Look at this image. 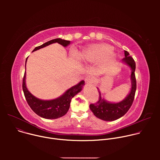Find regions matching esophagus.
<instances>
[{"label":"esophagus","instance_id":"34e87169","mask_svg":"<svg viewBox=\"0 0 160 160\" xmlns=\"http://www.w3.org/2000/svg\"><path fill=\"white\" fill-rule=\"evenodd\" d=\"M96 80V78L92 76V75H89L86 78V82L87 83H92L94 82V81Z\"/></svg>","mask_w":160,"mask_h":160}]
</instances>
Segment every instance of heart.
I'll return each mask as SVG.
<instances>
[{
  "label": "heart",
  "instance_id": "obj_1",
  "mask_svg": "<svg viewBox=\"0 0 160 160\" xmlns=\"http://www.w3.org/2000/svg\"><path fill=\"white\" fill-rule=\"evenodd\" d=\"M73 56L77 57L78 54L75 52ZM80 56L83 61L86 62H95L104 59L111 60L114 58L113 49L106 43L93 44L83 50Z\"/></svg>",
  "mask_w": 160,
  "mask_h": 160
}]
</instances>
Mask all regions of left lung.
<instances>
[{
	"label": "left lung",
	"mask_w": 160,
	"mask_h": 160,
	"mask_svg": "<svg viewBox=\"0 0 160 160\" xmlns=\"http://www.w3.org/2000/svg\"><path fill=\"white\" fill-rule=\"evenodd\" d=\"M122 61L128 65L132 70L130 76L132 88L127 97L123 101L118 103L108 102L101 97V94L98 88L99 94V99L96 103L90 104V109L94 115L98 118L104 121H114L123 117L130 108L134 100L137 88L135 75V62L131 56H129V53L127 51H125V58Z\"/></svg>",
	"instance_id": "obj_1"
}]
</instances>
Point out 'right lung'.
I'll use <instances>...</instances> for the list:
<instances>
[{
  "instance_id": "right-lung-1",
  "label": "right lung",
  "mask_w": 160,
  "mask_h": 160,
  "mask_svg": "<svg viewBox=\"0 0 160 160\" xmlns=\"http://www.w3.org/2000/svg\"><path fill=\"white\" fill-rule=\"evenodd\" d=\"M56 42H58V43L62 45L64 47H66L70 43L69 40H65L61 38H56L51 40L48 42H45L43 44L40 45V46L36 47L33 51H35ZM27 58L25 62V70ZM25 77L26 72L24 74L22 84V90H23L25 99L31 109L37 115L46 119H56L66 115L68 109L70 108L72 99L77 94L80 92L85 83L83 80L81 81L77 85L71 87L70 89H68L62 96L56 99L44 101L37 99L29 92L26 87Z\"/></svg>"
}]
</instances>
